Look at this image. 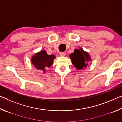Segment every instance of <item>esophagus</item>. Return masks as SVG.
Listing matches in <instances>:
<instances>
[{
    "label": "esophagus",
    "mask_w": 122,
    "mask_h": 122,
    "mask_svg": "<svg viewBox=\"0 0 122 122\" xmlns=\"http://www.w3.org/2000/svg\"><path fill=\"white\" fill-rule=\"evenodd\" d=\"M59 54L61 56H65L66 55V53H64V52H60V53Z\"/></svg>",
    "instance_id": "esophagus-1"
}]
</instances>
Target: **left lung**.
<instances>
[{
  "mask_svg": "<svg viewBox=\"0 0 122 122\" xmlns=\"http://www.w3.org/2000/svg\"><path fill=\"white\" fill-rule=\"evenodd\" d=\"M69 57L72 63L78 70L86 68L88 66V63L92 60L89 53L83 51L82 48L79 49H75L74 53L70 54Z\"/></svg>",
  "mask_w": 122,
  "mask_h": 122,
  "instance_id": "8db88e82",
  "label": "left lung"
}]
</instances>
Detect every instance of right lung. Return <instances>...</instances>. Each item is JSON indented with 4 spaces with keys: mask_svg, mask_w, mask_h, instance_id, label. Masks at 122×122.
Masks as SVG:
<instances>
[{
    "mask_svg": "<svg viewBox=\"0 0 122 122\" xmlns=\"http://www.w3.org/2000/svg\"><path fill=\"white\" fill-rule=\"evenodd\" d=\"M55 57L54 55L47 54L46 51H41L32 57V63L36 69L41 70L45 73L46 72L45 69L51 67L53 64Z\"/></svg>",
    "mask_w": 122,
    "mask_h": 122,
    "instance_id": "add662e5",
    "label": "right lung"
}]
</instances>
